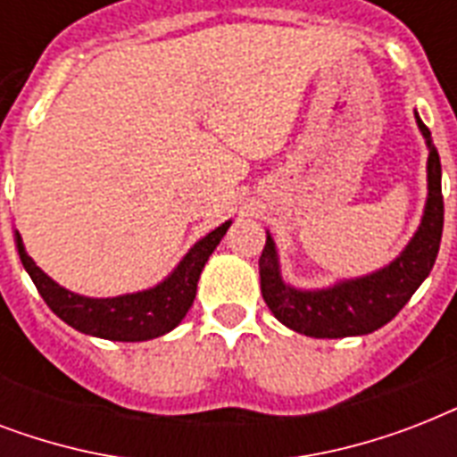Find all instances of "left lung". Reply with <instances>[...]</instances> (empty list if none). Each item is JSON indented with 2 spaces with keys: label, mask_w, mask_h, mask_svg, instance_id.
Instances as JSON below:
<instances>
[{
  "label": "left lung",
  "mask_w": 457,
  "mask_h": 457,
  "mask_svg": "<svg viewBox=\"0 0 457 457\" xmlns=\"http://www.w3.org/2000/svg\"><path fill=\"white\" fill-rule=\"evenodd\" d=\"M429 146V196L422 225L401 256L384 270L368 278L341 282L322 292H296L279 278L278 256L270 235L265 237L263 253L258 258L261 294L272 315L294 332L315 339H341L370 334L396 318L432 272L444 232V194H441V161L432 145V132L418 118Z\"/></svg>",
  "instance_id": "obj_1"
}]
</instances>
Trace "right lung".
Wrapping results in <instances>:
<instances>
[{"label":"right lung","instance_id":"right-lung-1","mask_svg":"<svg viewBox=\"0 0 457 457\" xmlns=\"http://www.w3.org/2000/svg\"><path fill=\"white\" fill-rule=\"evenodd\" d=\"M229 222L215 228L201 242L194 244V249L182 258V263L175 268L170 278L156 289L116 299H85L78 294L68 292L49 279L32 258L25 253L23 239L16 232V246L21 263L28 270L30 279L37 287L39 296L45 303L59 315L63 322L75 327L78 332L92 334L111 341H146L161 334L170 332L178 327L187 311L192 308L196 296V282L206 265L208 256L213 253L215 246L228 232Z\"/></svg>","mask_w":457,"mask_h":457}]
</instances>
